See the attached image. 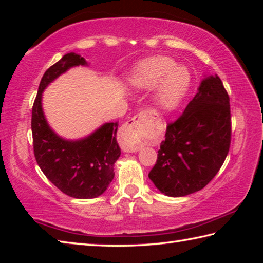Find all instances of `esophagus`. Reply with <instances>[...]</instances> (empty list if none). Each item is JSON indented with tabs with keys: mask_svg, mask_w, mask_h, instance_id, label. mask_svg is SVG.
<instances>
[{
	"mask_svg": "<svg viewBox=\"0 0 263 263\" xmlns=\"http://www.w3.org/2000/svg\"><path fill=\"white\" fill-rule=\"evenodd\" d=\"M159 123L158 116L149 110L141 111L122 128V148L127 153H136L141 148L140 141L148 128Z\"/></svg>",
	"mask_w": 263,
	"mask_h": 263,
	"instance_id": "esophagus-1",
	"label": "esophagus"
}]
</instances>
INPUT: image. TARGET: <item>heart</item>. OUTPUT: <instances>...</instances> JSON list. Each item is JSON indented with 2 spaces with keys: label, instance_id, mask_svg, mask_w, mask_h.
<instances>
[{
  "label": "heart",
  "instance_id": "obj_1",
  "mask_svg": "<svg viewBox=\"0 0 263 263\" xmlns=\"http://www.w3.org/2000/svg\"><path fill=\"white\" fill-rule=\"evenodd\" d=\"M131 84L142 90H155V104L164 112H171L188 94L191 84V73L183 65L168 57H154L144 60L136 68Z\"/></svg>",
  "mask_w": 263,
  "mask_h": 263
}]
</instances>
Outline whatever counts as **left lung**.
Masks as SVG:
<instances>
[{
    "instance_id": "left-lung-1",
    "label": "left lung",
    "mask_w": 263,
    "mask_h": 263,
    "mask_svg": "<svg viewBox=\"0 0 263 263\" xmlns=\"http://www.w3.org/2000/svg\"><path fill=\"white\" fill-rule=\"evenodd\" d=\"M230 142L229 95L218 75H204L184 112L167 126L149 180L169 197L194 194L216 176Z\"/></svg>"
}]
</instances>
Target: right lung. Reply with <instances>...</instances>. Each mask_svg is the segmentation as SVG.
<instances>
[{"instance_id":"1","label":"right lung","mask_w":263,"mask_h":263,"mask_svg":"<svg viewBox=\"0 0 263 263\" xmlns=\"http://www.w3.org/2000/svg\"><path fill=\"white\" fill-rule=\"evenodd\" d=\"M89 66L83 57L70 52L43 75L32 108L31 128L38 166L62 193L89 199L105 193L114 180L115 162L121 157L117 142L118 122L102 124L80 139H66L50 126L43 110V92L54 80L73 67Z\"/></svg>"}]
</instances>
